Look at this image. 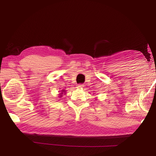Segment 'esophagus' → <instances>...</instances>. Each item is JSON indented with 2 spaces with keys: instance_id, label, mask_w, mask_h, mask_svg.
<instances>
[{
  "instance_id": "esophagus-1",
  "label": "esophagus",
  "mask_w": 156,
  "mask_h": 156,
  "mask_svg": "<svg viewBox=\"0 0 156 156\" xmlns=\"http://www.w3.org/2000/svg\"><path fill=\"white\" fill-rule=\"evenodd\" d=\"M84 87V85L83 84H78L76 85V87H77V88H82Z\"/></svg>"
}]
</instances>
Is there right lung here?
<instances>
[{
	"mask_svg": "<svg viewBox=\"0 0 156 156\" xmlns=\"http://www.w3.org/2000/svg\"><path fill=\"white\" fill-rule=\"evenodd\" d=\"M62 92H64V90H62ZM63 93H62V94ZM61 96H62V95H61Z\"/></svg>",
	"mask_w": 156,
	"mask_h": 156,
	"instance_id": "1",
	"label": "right lung"
}]
</instances>
